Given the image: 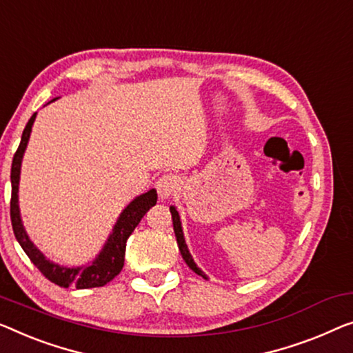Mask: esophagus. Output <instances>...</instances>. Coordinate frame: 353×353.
<instances>
[{
	"label": "esophagus",
	"mask_w": 353,
	"mask_h": 353,
	"mask_svg": "<svg viewBox=\"0 0 353 353\" xmlns=\"http://www.w3.org/2000/svg\"><path fill=\"white\" fill-rule=\"evenodd\" d=\"M157 192L161 199H168L179 187V177L176 174H163L159 181L155 182Z\"/></svg>",
	"instance_id": "esophagus-1"
}]
</instances>
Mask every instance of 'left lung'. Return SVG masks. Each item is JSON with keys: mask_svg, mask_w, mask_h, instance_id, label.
<instances>
[{"mask_svg": "<svg viewBox=\"0 0 353 353\" xmlns=\"http://www.w3.org/2000/svg\"><path fill=\"white\" fill-rule=\"evenodd\" d=\"M171 210V215H172V227H174V233H176V239H177V245H179V250H181V255L182 259L185 260V263L188 265V268L190 270H193L194 272H196L198 276H201L204 279H208L206 274L199 270V268L196 266V263L193 261L190 252H188V247L185 244V239H183V231H182V225H181V217H179V212L176 210L174 206L170 208Z\"/></svg>", "mask_w": 353, "mask_h": 353, "instance_id": "obj_1", "label": "left lung"}]
</instances>
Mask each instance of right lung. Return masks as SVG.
I'll use <instances>...</instances> for the list:
<instances>
[{
	"instance_id": "right-lung-1",
	"label": "right lung",
	"mask_w": 353,
	"mask_h": 353,
	"mask_svg": "<svg viewBox=\"0 0 353 353\" xmlns=\"http://www.w3.org/2000/svg\"><path fill=\"white\" fill-rule=\"evenodd\" d=\"M57 99V98H55ZM52 99V101H55ZM36 112L31 115V119L26 123L22 139H20V145L17 152H15L12 168H10V183H12V194H10V222H12V230L15 234V239L22 245L25 254L28 259L33 261V265L49 279L50 282L57 283L63 288H68L74 285L76 288H93V287H103L108 282L122 271L123 261H125V249H126V239L133 233L134 228L138 227L141 219L144 217L147 210L157 204V190L152 188L147 193L139 194L134 198L128 206L123 209L120 214L117 223L114 225L112 233L104 244L103 250L92 263L85 266H76V268H66L60 266L57 263L47 260L44 254L31 243L28 234L22 225V219H20V209H19V181H20V166H22V159L28 144L31 126L34 123Z\"/></svg>"
}]
</instances>
